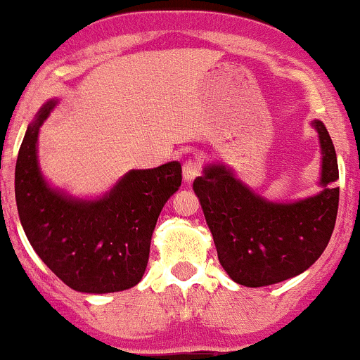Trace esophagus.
<instances>
[{
    "label": "esophagus",
    "instance_id": "esophagus-1",
    "mask_svg": "<svg viewBox=\"0 0 360 360\" xmlns=\"http://www.w3.org/2000/svg\"><path fill=\"white\" fill-rule=\"evenodd\" d=\"M201 175V165L195 159H188L184 162V180L192 181L195 176Z\"/></svg>",
    "mask_w": 360,
    "mask_h": 360
}]
</instances>
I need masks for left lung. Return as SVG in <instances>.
<instances>
[{
    "label": "left lung",
    "instance_id": "1",
    "mask_svg": "<svg viewBox=\"0 0 360 360\" xmlns=\"http://www.w3.org/2000/svg\"><path fill=\"white\" fill-rule=\"evenodd\" d=\"M322 150V191L296 202H270L255 194L224 165L206 166L194 180L218 260L237 284L270 286L305 272L324 253L338 213L335 146L314 121Z\"/></svg>",
    "mask_w": 360,
    "mask_h": 360
}]
</instances>
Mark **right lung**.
Returning a JSON list of instances; mask_svg holds the SVG:
<instances>
[{"instance_id": "1", "label": "right lung", "mask_w": 360, "mask_h": 360, "mask_svg": "<svg viewBox=\"0 0 360 360\" xmlns=\"http://www.w3.org/2000/svg\"><path fill=\"white\" fill-rule=\"evenodd\" d=\"M55 103L50 100L39 109L18 150L15 201L20 224L38 257L69 288L95 295L129 290L146 272L155 221L179 191L181 166L172 161L131 169L95 201L55 191L39 172L36 149L39 126Z\"/></svg>"}]
</instances>
